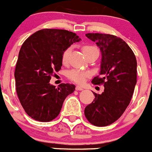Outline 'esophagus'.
Returning <instances> with one entry per match:
<instances>
[{
  "label": "esophagus",
  "mask_w": 152,
  "mask_h": 152,
  "mask_svg": "<svg viewBox=\"0 0 152 152\" xmlns=\"http://www.w3.org/2000/svg\"><path fill=\"white\" fill-rule=\"evenodd\" d=\"M75 89H76V91H83V90H84V88H83L81 86H76Z\"/></svg>",
  "instance_id": "obj_1"
}]
</instances>
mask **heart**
Instances as JSON below:
<instances>
[{
	"instance_id": "heart-1",
	"label": "heart",
	"mask_w": 152,
	"mask_h": 152,
	"mask_svg": "<svg viewBox=\"0 0 152 152\" xmlns=\"http://www.w3.org/2000/svg\"><path fill=\"white\" fill-rule=\"evenodd\" d=\"M92 48H94V47L89 46V45H86L82 48V52L83 53H85L87 51H88L89 49H92ZM71 48H68L66 50L63 52L62 57H61V60H62L63 63H66L68 60V57L70 56V53H71ZM90 74L88 72H84L82 71H80V70L77 69H73L72 71H70L68 74V76L71 80H72L73 81L76 83H78V84H82L85 81L86 78L89 77Z\"/></svg>"
}]
</instances>
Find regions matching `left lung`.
Here are the masks:
<instances>
[{
    "mask_svg": "<svg viewBox=\"0 0 152 152\" xmlns=\"http://www.w3.org/2000/svg\"><path fill=\"white\" fill-rule=\"evenodd\" d=\"M101 52L100 77L92 80L103 84L101 94L94 93V101L84 109V115L91 124L106 126L116 121L131 101L136 84L137 61L126 42L117 36L102 33H87Z\"/></svg>",
    "mask_w": 152,
    "mask_h": 152,
    "instance_id": "left-lung-1",
    "label": "left lung"
}]
</instances>
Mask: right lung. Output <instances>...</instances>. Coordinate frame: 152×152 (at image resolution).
<instances>
[{"label":"right lung","mask_w":152,"mask_h":152,"mask_svg":"<svg viewBox=\"0 0 152 152\" xmlns=\"http://www.w3.org/2000/svg\"><path fill=\"white\" fill-rule=\"evenodd\" d=\"M80 40L65 29H43L21 46L14 72L16 90L25 112L35 120L49 122L57 117L65 98L75 91L74 84L56 88L49 81L62 66L63 52Z\"/></svg>","instance_id":"right-lung-1"}]
</instances>
